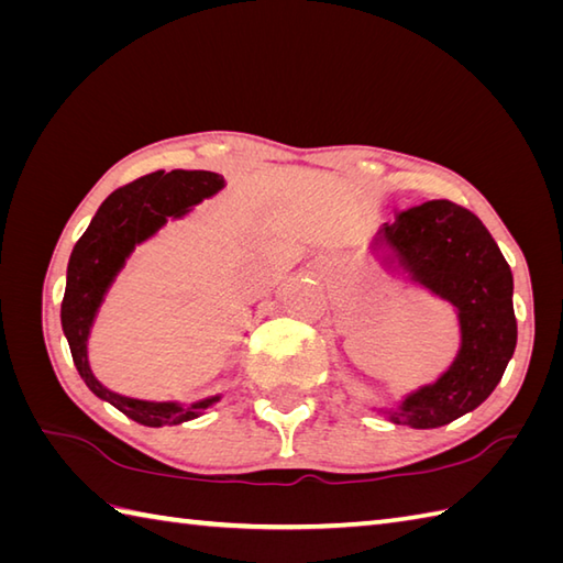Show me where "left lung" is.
Returning <instances> with one entry per match:
<instances>
[{"label":"left lung","mask_w":563,"mask_h":563,"mask_svg":"<svg viewBox=\"0 0 563 563\" xmlns=\"http://www.w3.org/2000/svg\"><path fill=\"white\" fill-rule=\"evenodd\" d=\"M382 266L454 307L460 351L433 385L411 391L397 409H382L391 423L440 428L474 411L506 373L518 343L512 273L482 220L450 200L404 210L369 242Z\"/></svg>","instance_id":"1"}]
</instances>
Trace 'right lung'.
Masks as SVG:
<instances>
[{
	"mask_svg": "<svg viewBox=\"0 0 563 563\" xmlns=\"http://www.w3.org/2000/svg\"><path fill=\"white\" fill-rule=\"evenodd\" d=\"M222 186L224 178L212 172L174 169L169 174L154 172L142 176L137 181L113 190L101 202L87 232L71 249L67 288L63 309H59L71 361H75L84 385L99 399L113 404L118 411H123L142 426L162 428L194 421V418L202 416L210 406L220 401V394L181 406L176 401L130 399L106 389L89 367L87 343L93 319H97L99 307L115 275L121 273L135 246L150 239L169 218H184L190 208L218 194Z\"/></svg>",
	"mask_w": 563,
	"mask_h": 563,
	"instance_id": "add662e5",
	"label": "right lung"
}]
</instances>
